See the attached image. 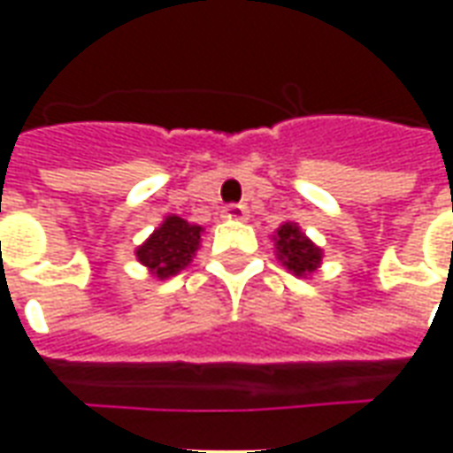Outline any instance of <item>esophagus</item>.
<instances>
[{"label":"esophagus","mask_w":453,"mask_h":453,"mask_svg":"<svg viewBox=\"0 0 453 453\" xmlns=\"http://www.w3.org/2000/svg\"><path fill=\"white\" fill-rule=\"evenodd\" d=\"M250 211L242 203H230V206L223 208V218H230V220H247Z\"/></svg>","instance_id":"34e87169"}]
</instances>
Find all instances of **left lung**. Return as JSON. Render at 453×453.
Returning <instances> with one entry per match:
<instances>
[{
    "label": "left lung",
    "instance_id": "left-lung-1",
    "mask_svg": "<svg viewBox=\"0 0 453 453\" xmlns=\"http://www.w3.org/2000/svg\"><path fill=\"white\" fill-rule=\"evenodd\" d=\"M274 247L281 265L296 276L313 274L323 262V250L315 245L313 240H308L296 223H284L276 230Z\"/></svg>",
    "mask_w": 453,
    "mask_h": 453
}]
</instances>
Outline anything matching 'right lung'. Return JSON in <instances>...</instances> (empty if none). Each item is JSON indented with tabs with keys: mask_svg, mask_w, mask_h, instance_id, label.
<instances>
[{
	"mask_svg": "<svg viewBox=\"0 0 453 453\" xmlns=\"http://www.w3.org/2000/svg\"><path fill=\"white\" fill-rule=\"evenodd\" d=\"M203 227L188 223L179 216H167L162 226L135 250V257L150 274L157 279H169L179 274L196 255L201 245Z\"/></svg>",
	"mask_w": 453,
	"mask_h": 453,
	"instance_id": "obj_1",
	"label": "right lung"
}]
</instances>
